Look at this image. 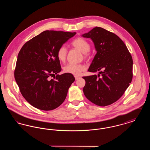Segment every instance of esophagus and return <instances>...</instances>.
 <instances>
[{
  "label": "esophagus",
  "mask_w": 150,
  "mask_h": 150,
  "mask_svg": "<svg viewBox=\"0 0 150 150\" xmlns=\"http://www.w3.org/2000/svg\"><path fill=\"white\" fill-rule=\"evenodd\" d=\"M75 80H78L79 79H80V77L78 76H75Z\"/></svg>",
  "instance_id": "obj_1"
}]
</instances>
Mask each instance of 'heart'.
<instances>
[{
  "mask_svg": "<svg viewBox=\"0 0 150 150\" xmlns=\"http://www.w3.org/2000/svg\"><path fill=\"white\" fill-rule=\"evenodd\" d=\"M72 46L80 50L83 53L84 58L87 59L89 57L88 52L91 50V45L86 39L82 38H77L74 39L71 43ZM67 56V50L64 45L60 47L57 50V56L58 59L61 61L64 62ZM86 69L85 66L81 64H69L66 66L64 68V71L66 73H69L74 75H79Z\"/></svg>",
  "mask_w": 150,
  "mask_h": 150,
  "instance_id": "1",
  "label": "heart"
}]
</instances>
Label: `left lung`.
<instances>
[{"mask_svg": "<svg viewBox=\"0 0 150 150\" xmlns=\"http://www.w3.org/2000/svg\"><path fill=\"white\" fill-rule=\"evenodd\" d=\"M82 36L91 38L97 51L88 71L101 74L83 77V92L96 105H110L121 97L132 81V57L118 36L102 28L96 27Z\"/></svg>", "mask_w": 150, "mask_h": 150, "instance_id": "1", "label": "left lung"}]
</instances>
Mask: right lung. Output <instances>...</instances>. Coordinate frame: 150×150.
I'll return each instance as SVG.
<instances>
[{"instance_id":"add662e5","label":"right lung","mask_w":150,"mask_h":150,"mask_svg":"<svg viewBox=\"0 0 150 150\" xmlns=\"http://www.w3.org/2000/svg\"><path fill=\"white\" fill-rule=\"evenodd\" d=\"M75 34L46 30L22 47L17 57L14 78L22 96L33 106L50 111L64 102L75 78L69 73L57 74L61 71L57 50ZM53 76L54 79H50Z\"/></svg>"}]
</instances>
